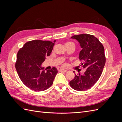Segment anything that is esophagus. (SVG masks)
<instances>
[{
  "label": "esophagus",
  "instance_id": "1",
  "mask_svg": "<svg viewBox=\"0 0 122 122\" xmlns=\"http://www.w3.org/2000/svg\"><path fill=\"white\" fill-rule=\"evenodd\" d=\"M67 71V70L62 69H61L59 70V72H66Z\"/></svg>",
  "mask_w": 122,
  "mask_h": 122
}]
</instances>
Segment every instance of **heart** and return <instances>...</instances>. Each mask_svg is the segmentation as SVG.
Masks as SVG:
<instances>
[{"mask_svg": "<svg viewBox=\"0 0 122 122\" xmlns=\"http://www.w3.org/2000/svg\"><path fill=\"white\" fill-rule=\"evenodd\" d=\"M69 43H67V44H69ZM63 66H65V65H64Z\"/></svg>", "mask_w": 122, "mask_h": 122, "instance_id": "obj_1", "label": "heart"}]
</instances>
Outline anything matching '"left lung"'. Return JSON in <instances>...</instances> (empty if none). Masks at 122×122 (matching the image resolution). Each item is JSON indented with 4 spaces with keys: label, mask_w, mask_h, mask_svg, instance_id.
Here are the masks:
<instances>
[{
    "label": "left lung",
    "mask_w": 122,
    "mask_h": 122,
    "mask_svg": "<svg viewBox=\"0 0 122 122\" xmlns=\"http://www.w3.org/2000/svg\"><path fill=\"white\" fill-rule=\"evenodd\" d=\"M71 38L76 40L82 48L79 58L81 65L86 71L82 75L75 74L74 78L69 83L74 90L86 91L93 86L102 74L106 61L104 48L93 35L83 34L73 36Z\"/></svg>",
    "instance_id": "left-lung-1"
}]
</instances>
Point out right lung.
Instances as JSON below:
<instances>
[{
  "instance_id": "add662e5",
  "label": "right lung",
  "mask_w": 122,
  "mask_h": 122,
  "mask_svg": "<svg viewBox=\"0 0 122 122\" xmlns=\"http://www.w3.org/2000/svg\"><path fill=\"white\" fill-rule=\"evenodd\" d=\"M55 42L30 41L18 51L15 63L17 73L22 82L33 91H45L53 84L57 69L53 67L46 72L41 65L50 55Z\"/></svg>"
}]
</instances>
